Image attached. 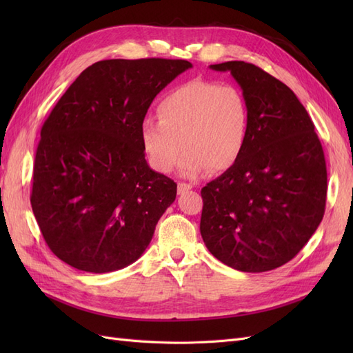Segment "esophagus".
I'll return each instance as SVG.
<instances>
[{
    "mask_svg": "<svg viewBox=\"0 0 353 353\" xmlns=\"http://www.w3.org/2000/svg\"><path fill=\"white\" fill-rule=\"evenodd\" d=\"M188 190H191V185L187 184V183H179L178 184V193L183 194V193H187Z\"/></svg>",
    "mask_w": 353,
    "mask_h": 353,
    "instance_id": "34e87169",
    "label": "esophagus"
}]
</instances>
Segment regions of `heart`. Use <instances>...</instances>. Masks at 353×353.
<instances>
[{"label":"heart","mask_w":353,"mask_h":353,"mask_svg":"<svg viewBox=\"0 0 353 353\" xmlns=\"http://www.w3.org/2000/svg\"><path fill=\"white\" fill-rule=\"evenodd\" d=\"M156 119L141 123L145 156L157 172L179 162V174L197 178L212 168L223 172L236 165L250 128V108L239 87L194 79L169 91L157 104Z\"/></svg>","instance_id":"b5f03b06"}]
</instances>
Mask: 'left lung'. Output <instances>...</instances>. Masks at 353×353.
Here are the masks:
<instances>
[{"label": "left lung", "mask_w": 353, "mask_h": 353, "mask_svg": "<svg viewBox=\"0 0 353 353\" xmlns=\"http://www.w3.org/2000/svg\"><path fill=\"white\" fill-rule=\"evenodd\" d=\"M231 72L250 108L244 150L201 188L200 234L218 261L265 272L292 261L323 221L327 166L314 122L285 83L245 61Z\"/></svg>", "instance_id": "8db88e82"}]
</instances>
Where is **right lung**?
I'll list each match as a JSON object with an SVG mask.
<instances>
[{
  "label": "right lung",
  "instance_id": "obj_1",
  "mask_svg": "<svg viewBox=\"0 0 353 353\" xmlns=\"http://www.w3.org/2000/svg\"><path fill=\"white\" fill-rule=\"evenodd\" d=\"M187 60H103L85 69L42 125L30 205L46 243L73 268L104 274L135 262L176 197L148 166L140 130Z\"/></svg>",
  "mask_w": 353,
  "mask_h": 353
}]
</instances>
